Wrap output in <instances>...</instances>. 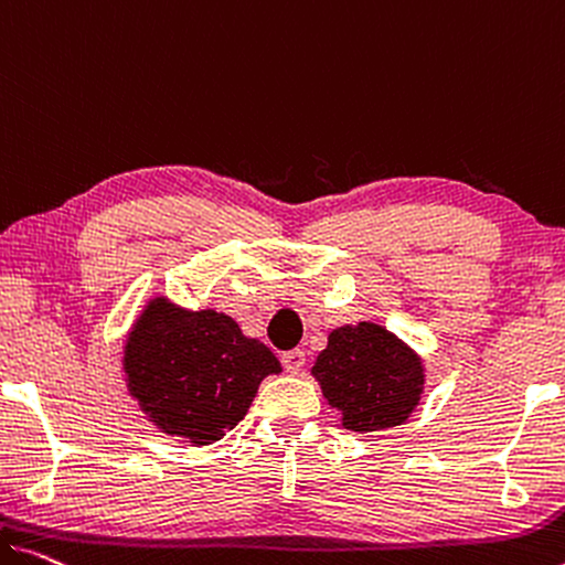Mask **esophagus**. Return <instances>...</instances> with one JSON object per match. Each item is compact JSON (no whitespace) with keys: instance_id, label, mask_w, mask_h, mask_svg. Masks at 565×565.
Returning a JSON list of instances; mask_svg holds the SVG:
<instances>
[{"instance_id":"esophagus-1","label":"esophagus","mask_w":565,"mask_h":565,"mask_svg":"<svg viewBox=\"0 0 565 565\" xmlns=\"http://www.w3.org/2000/svg\"><path fill=\"white\" fill-rule=\"evenodd\" d=\"M282 366L288 369L290 373L302 371V366H306V351H300V349L285 351V353H282Z\"/></svg>"}]
</instances>
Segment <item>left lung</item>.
I'll return each instance as SVG.
<instances>
[{
	"instance_id": "left-lung-1",
	"label": "left lung",
	"mask_w": 565,
	"mask_h": 565,
	"mask_svg": "<svg viewBox=\"0 0 565 565\" xmlns=\"http://www.w3.org/2000/svg\"><path fill=\"white\" fill-rule=\"evenodd\" d=\"M312 376L328 404L343 412V427L379 431L406 422L419 404L422 363L386 328L345 326L328 335Z\"/></svg>"
}]
</instances>
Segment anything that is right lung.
Listing matches in <instances>:
<instances>
[{
	"instance_id": "obj_1",
	"label": "right lung",
	"mask_w": 565,
	"mask_h": 565,
	"mask_svg": "<svg viewBox=\"0 0 565 565\" xmlns=\"http://www.w3.org/2000/svg\"><path fill=\"white\" fill-rule=\"evenodd\" d=\"M280 361L245 338L230 316L186 312L153 300L126 345L128 388L156 427L212 445L237 427L267 373Z\"/></svg>"
}]
</instances>
